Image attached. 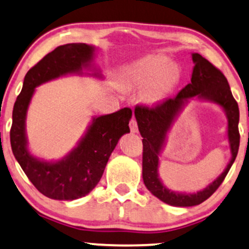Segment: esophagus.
<instances>
[{
	"instance_id": "34e87169",
	"label": "esophagus",
	"mask_w": 249,
	"mask_h": 249,
	"mask_svg": "<svg viewBox=\"0 0 249 249\" xmlns=\"http://www.w3.org/2000/svg\"><path fill=\"white\" fill-rule=\"evenodd\" d=\"M129 127H130L131 133H137V131H139V128H137V122H136L135 119H131L130 120Z\"/></svg>"
}]
</instances>
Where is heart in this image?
<instances>
[{
    "label": "heart",
    "instance_id": "b5f03b06",
    "mask_svg": "<svg viewBox=\"0 0 249 249\" xmlns=\"http://www.w3.org/2000/svg\"><path fill=\"white\" fill-rule=\"evenodd\" d=\"M180 72L168 57L147 55L125 66L122 84L130 89H147L145 99L150 104H160L179 84Z\"/></svg>",
    "mask_w": 249,
    "mask_h": 249
}]
</instances>
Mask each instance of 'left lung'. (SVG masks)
Returning <instances> with one entry per match:
<instances>
[{
	"instance_id": "left-lung-1",
	"label": "left lung",
	"mask_w": 249,
	"mask_h": 249,
	"mask_svg": "<svg viewBox=\"0 0 249 249\" xmlns=\"http://www.w3.org/2000/svg\"><path fill=\"white\" fill-rule=\"evenodd\" d=\"M195 66L191 83L186 85L172 99L154 108L136 107L135 118L143 137L142 177L144 185L155 197L171 206H196L214 194L230 171L238 155L239 107L231 92L225 75L199 53H192ZM191 100L215 103L224 110L228 119V138L231 157L229 164L219 176L206 188L197 193H179L169 189L159 177V157L165 146L167 133L179 114Z\"/></svg>"
}]
</instances>
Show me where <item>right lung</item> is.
<instances>
[{
	"label": "right lung",
	"mask_w": 249,
	"mask_h": 249,
	"mask_svg": "<svg viewBox=\"0 0 249 249\" xmlns=\"http://www.w3.org/2000/svg\"><path fill=\"white\" fill-rule=\"evenodd\" d=\"M98 48L71 43L55 48L26 73L13 110L11 150L30 182L40 194L55 200H74L89 195L101 179L110 155L122 135L129 133L131 110L122 108L92 116L77 145L59 160H43L31 154L26 135V115L36 89L67 75L104 79L93 64Z\"/></svg>",
	"instance_id": "1"
}]
</instances>
